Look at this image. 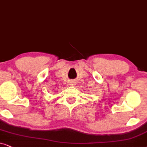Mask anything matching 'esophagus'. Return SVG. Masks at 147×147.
<instances>
[{
	"label": "esophagus",
	"mask_w": 147,
	"mask_h": 147,
	"mask_svg": "<svg viewBox=\"0 0 147 147\" xmlns=\"http://www.w3.org/2000/svg\"><path fill=\"white\" fill-rule=\"evenodd\" d=\"M71 85H72V86H73V85H74V83H72V84H71Z\"/></svg>",
	"instance_id": "1"
}]
</instances>
